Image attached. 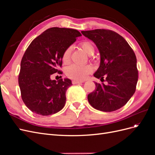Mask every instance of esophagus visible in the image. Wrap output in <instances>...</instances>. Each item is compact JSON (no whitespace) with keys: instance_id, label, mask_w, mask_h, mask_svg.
Instances as JSON below:
<instances>
[{"instance_id":"esophagus-1","label":"esophagus","mask_w":155,"mask_h":155,"mask_svg":"<svg viewBox=\"0 0 155 155\" xmlns=\"http://www.w3.org/2000/svg\"><path fill=\"white\" fill-rule=\"evenodd\" d=\"M81 83H83V81H78V80H73L72 81V83L73 84H80Z\"/></svg>"}]
</instances>
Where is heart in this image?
<instances>
[{
  "instance_id": "1",
  "label": "heart",
  "mask_w": 155,
  "mask_h": 155,
  "mask_svg": "<svg viewBox=\"0 0 155 155\" xmlns=\"http://www.w3.org/2000/svg\"><path fill=\"white\" fill-rule=\"evenodd\" d=\"M82 50L88 55H92L94 53L95 48L93 44L88 41H83L79 44ZM72 48L69 47L64 50L62 55V61L65 64L70 61V54H71ZM93 70L91 65H77L72 64L68 67L65 70V74L67 76L76 80H83L85 79L89 74H91Z\"/></svg>"
}]
</instances>
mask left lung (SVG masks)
<instances>
[{
	"mask_svg": "<svg viewBox=\"0 0 155 155\" xmlns=\"http://www.w3.org/2000/svg\"><path fill=\"white\" fill-rule=\"evenodd\" d=\"M92 41L100 54V65L94 76L107 82H95L96 89L88 95V101L96 109L112 112L124 106L133 96L138 82L137 58L123 37L104 29L82 31Z\"/></svg>",
	"mask_w": 155,
	"mask_h": 155,
	"instance_id": "obj_1",
	"label": "left lung"
}]
</instances>
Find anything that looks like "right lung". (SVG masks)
I'll use <instances>...</instances> for the list:
<instances>
[{
  "label": "right lung",
  "instance_id": "add662e5",
  "mask_svg": "<svg viewBox=\"0 0 155 155\" xmlns=\"http://www.w3.org/2000/svg\"><path fill=\"white\" fill-rule=\"evenodd\" d=\"M80 36L76 30L53 27L37 37L26 49L21 63L18 85L23 102L33 112L48 116L64 107L72 81L68 78L51 80L50 77L61 72L58 68L62 65L63 52Z\"/></svg>",
  "mask_w": 155,
  "mask_h": 155
}]
</instances>
